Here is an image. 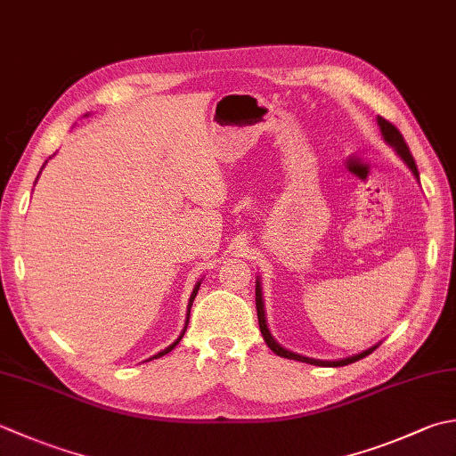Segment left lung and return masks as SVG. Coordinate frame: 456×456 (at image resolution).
Returning a JSON list of instances; mask_svg holds the SVG:
<instances>
[{
	"label": "left lung",
	"mask_w": 456,
	"mask_h": 456,
	"mask_svg": "<svg viewBox=\"0 0 456 456\" xmlns=\"http://www.w3.org/2000/svg\"><path fill=\"white\" fill-rule=\"evenodd\" d=\"M378 126L381 130V136L383 140H386V144L391 146L395 150V154L401 158V162H403L409 169H411V174L415 175V180L419 182V172H417V166H415V159L411 156V151H409L407 144L403 136H401V132L394 126V124L387 122L386 118H381V116H378ZM255 305H256V318H258V328H261V334L265 338L266 346L271 347V350L281 355V358H287V360H297V362H305V363H312V365H320V368H340V365H347V363H354L358 362L362 358H365V355H370L376 347H379V344L368 347V350H363L360 354L355 355H350V358H342V360H316V358H308V355H302V354H297V352H290L287 350V347L281 346L279 342L274 340V336L271 334L269 330V324H266V314H265V300H263V287H261V279L256 276V287H255Z\"/></svg>",
	"instance_id": "obj_1"
}]
</instances>
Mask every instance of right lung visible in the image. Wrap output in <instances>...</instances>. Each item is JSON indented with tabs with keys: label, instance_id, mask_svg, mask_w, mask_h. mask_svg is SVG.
<instances>
[{
	"label": "right lung",
	"instance_id": "obj_1",
	"mask_svg": "<svg viewBox=\"0 0 456 456\" xmlns=\"http://www.w3.org/2000/svg\"><path fill=\"white\" fill-rule=\"evenodd\" d=\"M45 164H47V162H45ZM45 164H43V167H45ZM43 167H41V169H43ZM39 174H41V172H39ZM200 284H201V281H198V282H195V287H193V292H191V297H190V305H187V320H185V326H183V330H182V334H180V336H177V340H175V342H172V344H169L167 347H164V350H162V352H158L156 355H151V358H150V360L162 358V355L169 354V352H172V350H174V347H175L177 344H180V340H182V338H183V334H185V328H187V322H190V308H191V305H193V300H195V294H198V290H200Z\"/></svg>",
	"mask_w": 456,
	"mask_h": 456
}]
</instances>
